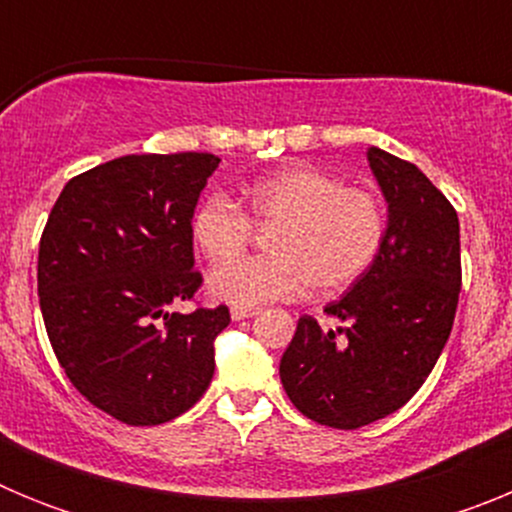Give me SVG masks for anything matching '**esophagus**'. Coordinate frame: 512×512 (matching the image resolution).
<instances>
[{"mask_svg": "<svg viewBox=\"0 0 512 512\" xmlns=\"http://www.w3.org/2000/svg\"><path fill=\"white\" fill-rule=\"evenodd\" d=\"M253 315H259V307H238V305H235L233 310H230V318H233V320H246V318H253Z\"/></svg>", "mask_w": 512, "mask_h": 512, "instance_id": "esophagus-1", "label": "esophagus"}]
</instances>
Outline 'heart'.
Instances as JSON below:
<instances>
[{
	"label": "heart",
	"instance_id": "obj_1",
	"mask_svg": "<svg viewBox=\"0 0 512 512\" xmlns=\"http://www.w3.org/2000/svg\"><path fill=\"white\" fill-rule=\"evenodd\" d=\"M256 228L269 256L243 259L212 271L210 292L238 307L289 300L310 284L336 295L372 269L384 243V207L364 187L315 166H287L246 189V210L225 194H212L192 217V238L207 261L238 259Z\"/></svg>",
	"mask_w": 512,
	"mask_h": 512
}]
</instances>
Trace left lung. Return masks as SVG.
<instances>
[{"instance_id":"8db88e82","label":"left lung","mask_w":512,"mask_h":512,"mask_svg":"<svg viewBox=\"0 0 512 512\" xmlns=\"http://www.w3.org/2000/svg\"><path fill=\"white\" fill-rule=\"evenodd\" d=\"M390 223L372 269L330 302L323 330L302 315L279 364L284 392L302 415L354 431L400 410L433 372L449 341L461 292L459 217L415 164L366 151Z\"/></svg>"}]
</instances>
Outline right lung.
<instances>
[{
	"label": "right lung",
	"instance_id": "obj_1",
	"mask_svg": "<svg viewBox=\"0 0 512 512\" xmlns=\"http://www.w3.org/2000/svg\"><path fill=\"white\" fill-rule=\"evenodd\" d=\"M212 153H143L69 179L38 251V297L58 364L94 408L169 423L205 395L225 305L169 312L202 287L192 217Z\"/></svg>",
	"mask_w": 512,
	"mask_h": 512
}]
</instances>
